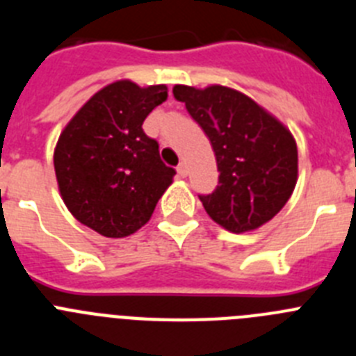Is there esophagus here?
<instances>
[{
	"mask_svg": "<svg viewBox=\"0 0 356 356\" xmlns=\"http://www.w3.org/2000/svg\"><path fill=\"white\" fill-rule=\"evenodd\" d=\"M176 171H178V175L181 176V178H185V176L188 175V169H187V163H184L181 162L180 165H178V168H176Z\"/></svg>",
	"mask_w": 356,
	"mask_h": 356,
	"instance_id": "obj_1",
	"label": "esophagus"
}]
</instances>
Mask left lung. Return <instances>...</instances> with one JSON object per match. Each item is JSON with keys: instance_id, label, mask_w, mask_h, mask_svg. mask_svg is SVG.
Listing matches in <instances>:
<instances>
[{"instance_id": "obj_1", "label": "left lung", "mask_w": 356, "mask_h": 356, "mask_svg": "<svg viewBox=\"0 0 356 356\" xmlns=\"http://www.w3.org/2000/svg\"><path fill=\"white\" fill-rule=\"evenodd\" d=\"M191 118L216 153L219 185L200 196L207 213L228 232L260 228L284 209L298 181V147L291 131L246 94L222 85H175Z\"/></svg>"}]
</instances>
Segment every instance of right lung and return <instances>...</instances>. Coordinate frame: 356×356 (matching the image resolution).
<instances>
[{
	"instance_id": "obj_1",
	"label": "right lung",
	"mask_w": 356,
	"mask_h": 356,
	"mask_svg": "<svg viewBox=\"0 0 356 356\" xmlns=\"http://www.w3.org/2000/svg\"><path fill=\"white\" fill-rule=\"evenodd\" d=\"M165 99V85L114 81L97 90L58 137L53 163L62 200L103 237H128L143 228L172 184L176 171L143 130L144 119Z\"/></svg>"
}]
</instances>
